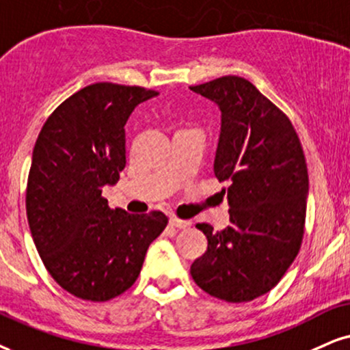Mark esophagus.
<instances>
[{
  "label": "esophagus",
  "mask_w": 350,
  "mask_h": 350,
  "mask_svg": "<svg viewBox=\"0 0 350 350\" xmlns=\"http://www.w3.org/2000/svg\"><path fill=\"white\" fill-rule=\"evenodd\" d=\"M170 226L176 228H189L191 227V222L189 221H182L178 217H170Z\"/></svg>",
  "instance_id": "34e87169"
}]
</instances>
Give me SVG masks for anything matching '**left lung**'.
<instances>
[{
	"label": "left lung",
	"mask_w": 350,
	"mask_h": 350,
	"mask_svg": "<svg viewBox=\"0 0 350 350\" xmlns=\"http://www.w3.org/2000/svg\"><path fill=\"white\" fill-rule=\"evenodd\" d=\"M222 111L214 174L228 200L230 224L208 237V250L191 265L206 294L230 304L267 294L299 254L305 230L308 170L288 116L250 81L222 76L191 85Z\"/></svg>",
	"instance_id": "obj_1"
}]
</instances>
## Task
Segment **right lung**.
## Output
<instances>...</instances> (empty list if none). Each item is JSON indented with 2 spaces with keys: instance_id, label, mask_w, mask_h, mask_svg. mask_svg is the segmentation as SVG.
Here are the masks:
<instances>
[{
  "instance_id": "1",
  "label": "right lung",
  "mask_w": 350,
  "mask_h": 350,
  "mask_svg": "<svg viewBox=\"0 0 350 350\" xmlns=\"http://www.w3.org/2000/svg\"><path fill=\"white\" fill-rule=\"evenodd\" d=\"M157 94L90 84L56 107L36 141L25 191L30 234L51 278L77 299L107 301L128 291L167 227L161 211L128 214L102 196L126 165L129 115Z\"/></svg>"
}]
</instances>
